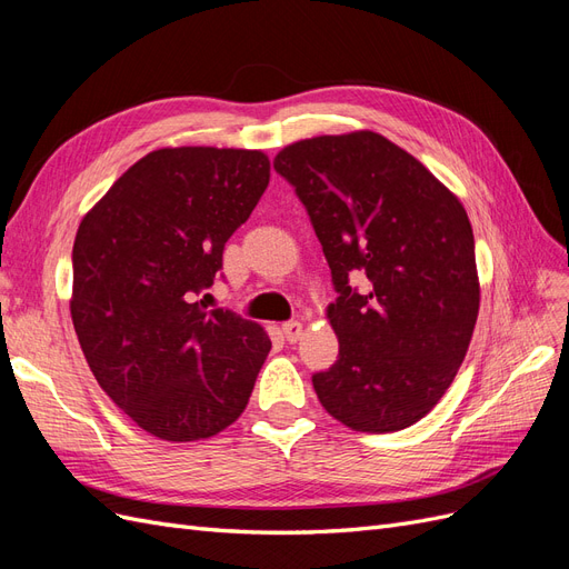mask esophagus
<instances>
[{"mask_svg":"<svg viewBox=\"0 0 569 569\" xmlns=\"http://www.w3.org/2000/svg\"><path fill=\"white\" fill-rule=\"evenodd\" d=\"M282 335L289 343H297L303 337V325L299 320H289L282 325Z\"/></svg>","mask_w":569,"mask_h":569,"instance_id":"obj_1","label":"esophagus"}]
</instances>
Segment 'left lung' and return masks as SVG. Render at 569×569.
Segmentation results:
<instances>
[{
	"label": "left lung",
	"mask_w": 569,
	"mask_h": 569,
	"mask_svg": "<svg viewBox=\"0 0 569 569\" xmlns=\"http://www.w3.org/2000/svg\"><path fill=\"white\" fill-rule=\"evenodd\" d=\"M272 166L306 206L339 295L327 306L337 363L313 375L320 403L356 432L410 427L451 387L472 339L468 213L416 157L370 130L295 142ZM353 277L367 287L351 288Z\"/></svg>",
	"instance_id": "left-lung-1"
}]
</instances>
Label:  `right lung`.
<instances>
[{"instance_id":"1","label":"right lung","mask_w":569,"mask_h":569,"mask_svg":"<svg viewBox=\"0 0 569 569\" xmlns=\"http://www.w3.org/2000/svg\"><path fill=\"white\" fill-rule=\"evenodd\" d=\"M268 180L263 151L159 149L80 222L71 299L80 349L109 399L153 437L209 439L249 403L268 335L194 299Z\"/></svg>"}]
</instances>
